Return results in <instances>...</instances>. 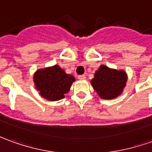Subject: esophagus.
<instances>
[{"label": "esophagus", "mask_w": 152, "mask_h": 152, "mask_svg": "<svg viewBox=\"0 0 152 152\" xmlns=\"http://www.w3.org/2000/svg\"><path fill=\"white\" fill-rule=\"evenodd\" d=\"M78 79L80 80H86V76H84V75L79 76H78Z\"/></svg>", "instance_id": "obj_1"}]
</instances>
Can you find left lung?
<instances>
[{"label": "left lung", "instance_id": "obj_1", "mask_svg": "<svg viewBox=\"0 0 152 152\" xmlns=\"http://www.w3.org/2000/svg\"><path fill=\"white\" fill-rule=\"evenodd\" d=\"M127 80L128 76L124 71L101 65L91 80V86L102 99H112L122 94Z\"/></svg>", "mask_w": 152, "mask_h": 152}]
</instances>
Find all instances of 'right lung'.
I'll return each mask as SVG.
<instances>
[{"mask_svg":"<svg viewBox=\"0 0 152 152\" xmlns=\"http://www.w3.org/2000/svg\"><path fill=\"white\" fill-rule=\"evenodd\" d=\"M76 80L71 74H66L58 65L38 70L34 76V82L39 94L50 101L65 97Z\"/></svg>","mask_w":152,"mask_h":152,"instance_id":"1","label":"right lung"}]
</instances>
